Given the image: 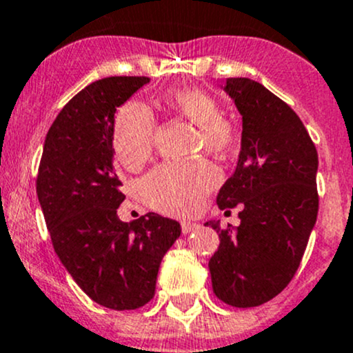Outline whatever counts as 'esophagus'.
<instances>
[{
  "label": "esophagus",
  "instance_id": "1",
  "mask_svg": "<svg viewBox=\"0 0 353 353\" xmlns=\"http://www.w3.org/2000/svg\"><path fill=\"white\" fill-rule=\"evenodd\" d=\"M181 228H183V233H191V232H196V230L199 228L198 223H194V221H183V225H181Z\"/></svg>",
  "mask_w": 353,
  "mask_h": 353
}]
</instances>
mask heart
<instances>
[{
	"label": "heart",
	"mask_w": 353,
	"mask_h": 353,
	"mask_svg": "<svg viewBox=\"0 0 353 353\" xmlns=\"http://www.w3.org/2000/svg\"><path fill=\"white\" fill-rule=\"evenodd\" d=\"M165 105L199 128V148L225 155L235 147L236 132L221 118V106L201 89H176L167 92ZM154 117L140 103H128L118 111L113 130V148L127 169H137L152 152ZM218 184V172L206 162L164 164L152 170L140 184L143 201L165 214L184 216L203 205Z\"/></svg>",
	"instance_id": "obj_1"
}]
</instances>
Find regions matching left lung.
I'll return each mask as SVG.
<instances>
[{
  "label": "left lung",
  "instance_id": "left-lung-1",
  "mask_svg": "<svg viewBox=\"0 0 353 353\" xmlns=\"http://www.w3.org/2000/svg\"><path fill=\"white\" fill-rule=\"evenodd\" d=\"M221 89L242 117V139L216 205L242 211L235 232L205 223L220 236L208 267L221 301L254 307L276 298L298 270L318 216V154L298 114L261 83L230 77Z\"/></svg>",
  "mask_w": 353,
  "mask_h": 353
}]
</instances>
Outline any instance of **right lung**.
Listing matches in <instances>:
<instances>
[{
  "label": "right lung",
  "mask_w": 353,
  "mask_h": 353,
  "mask_svg": "<svg viewBox=\"0 0 353 353\" xmlns=\"http://www.w3.org/2000/svg\"><path fill=\"white\" fill-rule=\"evenodd\" d=\"M148 77L94 81L61 110L43 143L37 196L59 261L94 303L137 310L154 298L159 267L179 239V221L147 213L118 218L123 203L114 170L117 108Z\"/></svg>",
  "instance_id": "right-lung-1"
}]
</instances>
